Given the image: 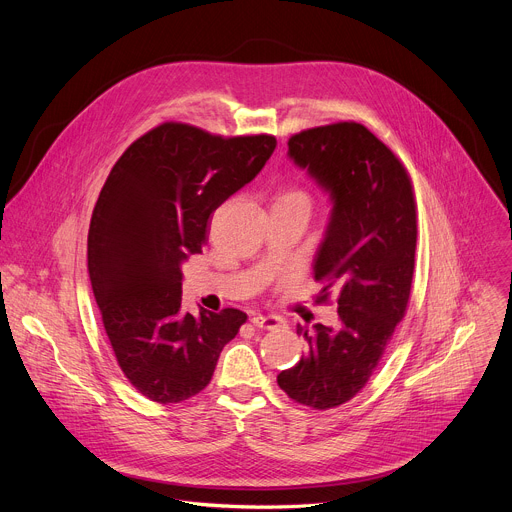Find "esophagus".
Segmentation results:
<instances>
[{
	"instance_id": "1",
	"label": "esophagus",
	"mask_w": 512,
	"mask_h": 512,
	"mask_svg": "<svg viewBox=\"0 0 512 512\" xmlns=\"http://www.w3.org/2000/svg\"><path fill=\"white\" fill-rule=\"evenodd\" d=\"M251 324H253L255 328H267V330H273V328L283 326V324H285V320H283L281 316H261V314H257V316H253V318H251Z\"/></svg>"
}]
</instances>
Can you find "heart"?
I'll return each instance as SVG.
<instances>
[{
	"mask_svg": "<svg viewBox=\"0 0 512 512\" xmlns=\"http://www.w3.org/2000/svg\"><path fill=\"white\" fill-rule=\"evenodd\" d=\"M281 196H287V198H302V200H308V194H306L304 190H300V188H291V190L283 192Z\"/></svg>",
	"mask_w": 512,
	"mask_h": 512,
	"instance_id": "b5f03b06",
	"label": "heart"
}]
</instances>
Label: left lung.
<instances>
[{
  "label": "left lung",
  "mask_w": 512,
  "mask_h": 512,
  "mask_svg": "<svg viewBox=\"0 0 512 512\" xmlns=\"http://www.w3.org/2000/svg\"><path fill=\"white\" fill-rule=\"evenodd\" d=\"M289 158L330 194L332 214L314 259L316 304L336 296L338 324L298 326L308 354L277 385L300 405L350 401L377 369L409 304L417 204L411 178L387 145L356 121L291 135Z\"/></svg>",
  "instance_id": "8db88e82"
}]
</instances>
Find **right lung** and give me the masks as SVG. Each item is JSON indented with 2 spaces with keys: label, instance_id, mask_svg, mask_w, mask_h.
Masks as SVG:
<instances>
[{
  "label": "right lung",
  "instance_id": "add662e5",
  "mask_svg": "<svg viewBox=\"0 0 512 512\" xmlns=\"http://www.w3.org/2000/svg\"><path fill=\"white\" fill-rule=\"evenodd\" d=\"M267 133L223 137L168 121L135 139L109 172L89 227V277L127 381L180 403L212 379L247 322L235 308L182 312V261L202 253L210 214L275 150Z\"/></svg>",
  "mask_w": 512,
  "mask_h": 512
}]
</instances>
